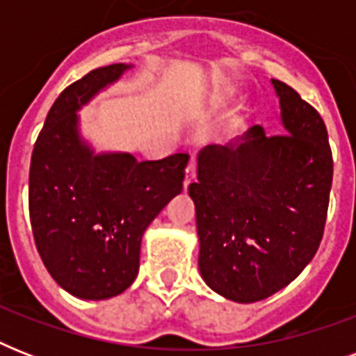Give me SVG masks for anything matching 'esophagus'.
Instances as JSON below:
<instances>
[{"mask_svg":"<svg viewBox=\"0 0 356 356\" xmlns=\"http://www.w3.org/2000/svg\"><path fill=\"white\" fill-rule=\"evenodd\" d=\"M195 179V159L190 161V164L186 166V177H184V188H188V184Z\"/></svg>","mask_w":356,"mask_h":356,"instance_id":"obj_1","label":"esophagus"}]
</instances>
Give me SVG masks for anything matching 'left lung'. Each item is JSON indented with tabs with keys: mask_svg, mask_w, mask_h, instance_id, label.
I'll list each match as a JSON object with an SVG mask.
<instances>
[{
	"mask_svg": "<svg viewBox=\"0 0 356 356\" xmlns=\"http://www.w3.org/2000/svg\"><path fill=\"white\" fill-rule=\"evenodd\" d=\"M282 133L249 127L197 153L195 205L201 277L234 303L288 286L320 248L332 184L325 123L292 86L271 79Z\"/></svg>",
	"mask_w": 356,
	"mask_h": 356,
	"instance_id": "8db88e82",
	"label": "left lung"
}]
</instances>
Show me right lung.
Returning <instances> with one entry per match:
<instances>
[{
    "instance_id": "right-lung-1",
    "label": "right lung",
    "mask_w": 356,
    "mask_h": 356,
    "mask_svg": "<svg viewBox=\"0 0 356 356\" xmlns=\"http://www.w3.org/2000/svg\"><path fill=\"white\" fill-rule=\"evenodd\" d=\"M133 64L92 70L57 97L36 138L29 170V216L42 262L79 299L114 298L138 275L145 229L177 194L190 156L138 162L83 138L79 111Z\"/></svg>"
}]
</instances>
